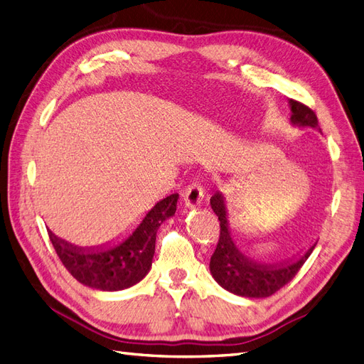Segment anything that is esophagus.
Masks as SVG:
<instances>
[{"mask_svg":"<svg viewBox=\"0 0 364 364\" xmlns=\"http://www.w3.org/2000/svg\"><path fill=\"white\" fill-rule=\"evenodd\" d=\"M203 188L200 186V183H191L188 188L185 190L183 193V202H185V206L188 210H193V208H198V206L202 203L203 200Z\"/></svg>","mask_w":364,"mask_h":364,"instance_id":"1","label":"esophagus"}]
</instances>
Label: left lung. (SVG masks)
<instances>
[{
  "mask_svg": "<svg viewBox=\"0 0 364 364\" xmlns=\"http://www.w3.org/2000/svg\"><path fill=\"white\" fill-rule=\"evenodd\" d=\"M288 104L292 127L314 129L321 133L317 116L309 107L292 100H289ZM210 205L220 222V237L210 260V272L223 289L235 296L247 299H264L272 296L296 276L317 245L316 240L309 245L306 251L277 263L257 262L245 255L235 243L231 232L227 199L223 198V194L215 193Z\"/></svg>",
  "mask_w": 364,
  "mask_h": 364,
  "instance_id": "1",
  "label": "left lung"
}]
</instances>
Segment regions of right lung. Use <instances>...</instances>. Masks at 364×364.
<instances>
[{
  "mask_svg": "<svg viewBox=\"0 0 364 364\" xmlns=\"http://www.w3.org/2000/svg\"><path fill=\"white\" fill-rule=\"evenodd\" d=\"M179 194H170L146 213L137 227L119 240L97 247H77L58 237L50 230L48 237L63 264L85 287L100 291H122L139 283L151 268L156 232L174 215Z\"/></svg>",
  "mask_w": 364,
  "mask_h": 364,
  "instance_id": "right-lung-1",
  "label": "right lung"
}]
</instances>
